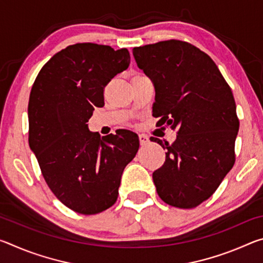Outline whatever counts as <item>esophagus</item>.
I'll return each instance as SVG.
<instances>
[{
  "label": "esophagus",
  "mask_w": 263,
  "mask_h": 263,
  "mask_svg": "<svg viewBox=\"0 0 263 263\" xmlns=\"http://www.w3.org/2000/svg\"><path fill=\"white\" fill-rule=\"evenodd\" d=\"M139 141H140L141 146L148 145L149 144V138L147 136H145V135H139Z\"/></svg>",
  "instance_id": "34e87169"
}]
</instances>
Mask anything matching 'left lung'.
<instances>
[{"mask_svg":"<svg viewBox=\"0 0 263 263\" xmlns=\"http://www.w3.org/2000/svg\"><path fill=\"white\" fill-rule=\"evenodd\" d=\"M138 67L152 79L153 116L159 126L177 131L153 173L164 203L193 209L211 197L232 169L239 130L235 101L228 82L206 53L186 42H159L132 50Z\"/></svg>","mask_w":263,"mask_h":263,"instance_id":"obj_1","label":"left lung"}]
</instances>
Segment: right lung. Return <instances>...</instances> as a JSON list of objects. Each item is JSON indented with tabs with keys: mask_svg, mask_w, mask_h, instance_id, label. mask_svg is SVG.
Segmentation results:
<instances>
[{
	"mask_svg": "<svg viewBox=\"0 0 263 263\" xmlns=\"http://www.w3.org/2000/svg\"><path fill=\"white\" fill-rule=\"evenodd\" d=\"M128 65L126 48L75 44L43 66L31 89L30 148L55 197L82 215L114 205L124 168L139 148L136 133L101 137L87 124L95 106L104 105V87Z\"/></svg>",
	"mask_w": 263,
	"mask_h": 263,
	"instance_id": "right-lung-1",
	"label": "right lung"
}]
</instances>
